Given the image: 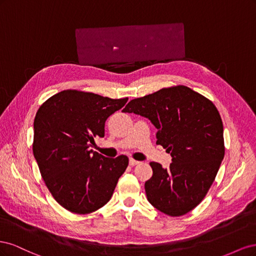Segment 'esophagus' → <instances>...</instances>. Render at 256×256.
<instances>
[{
	"label": "esophagus",
	"instance_id": "esophagus-1",
	"mask_svg": "<svg viewBox=\"0 0 256 256\" xmlns=\"http://www.w3.org/2000/svg\"><path fill=\"white\" fill-rule=\"evenodd\" d=\"M140 164V161H136V160H134V159H130L129 160V164L131 166H136V164Z\"/></svg>",
	"mask_w": 256,
	"mask_h": 256
}]
</instances>
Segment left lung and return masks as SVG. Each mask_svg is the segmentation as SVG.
I'll return each instance as SVG.
<instances>
[{"label": "left lung", "mask_w": 256, "mask_h": 256, "mask_svg": "<svg viewBox=\"0 0 256 256\" xmlns=\"http://www.w3.org/2000/svg\"><path fill=\"white\" fill-rule=\"evenodd\" d=\"M122 112L148 118L158 130L157 144L172 156L168 168L150 164L152 176L145 182L148 202L172 216L191 212L207 194L224 157L223 124L214 104L177 85L132 99Z\"/></svg>", "instance_id": "1"}]
</instances>
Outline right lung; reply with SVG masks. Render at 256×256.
<instances>
[{
  "label": "right lung",
  "mask_w": 256,
  "mask_h": 256,
  "mask_svg": "<svg viewBox=\"0 0 256 256\" xmlns=\"http://www.w3.org/2000/svg\"><path fill=\"white\" fill-rule=\"evenodd\" d=\"M127 100L67 90L38 109L33 154L46 186L67 210L90 214L110 200L129 159L108 158L90 147L94 138L104 136L106 120Z\"/></svg>",
  "instance_id": "add662e5"
}]
</instances>
